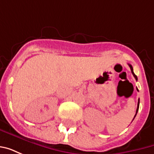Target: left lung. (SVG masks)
I'll use <instances>...</instances> for the list:
<instances>
[{
	"instance_id": "1",
	"label": "left lung",
	"mask_w": 154,
	"mask_h": 154,
	"mask_svg": "<svg viewBox=\"0 0 154 154\" xmlns=\"http://www.w3.org/2000/svg\"><path fill=\"white\" fill-rule=\"evenodd\" d=\"M129 67H130V69H131V72H132V74L134 75V78H135L136 80H138V78H137V76H136L135 74L134 73V71H133V67L130 65V64H129ZM139 101H138V106H137V110H136V114L135 116H134V117L136 116V115H137V112H138V110H139Z\"/></svg>"
}]
</instances>
